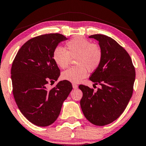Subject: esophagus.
<instances>
[{"mask_svg": "<svg viewBox=\"0 0 146 146\" xmlns=\"http://www.w3.org/2000/svg\"><path fill=\"white\" fill-rule=\"evenodd\" d=\"M72 85H73V89H77V87H78V85H77V84H75V83H73Z\"/></svg>", "mask_w": 146, "mask_h": 146, "instance_id": "esophagus-1", "label": "esophagus"}]
</instances>
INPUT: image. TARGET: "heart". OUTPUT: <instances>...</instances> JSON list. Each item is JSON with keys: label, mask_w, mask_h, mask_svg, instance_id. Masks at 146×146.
I'll return each mask as SVG.
<instances>
[{"label": "heart", "mask_w": 146, "mask_h": 146, "mask_svg": "<svg viewBox=\"0 0 146 146\" xmlns=\"http://www.w3.org/2000/svg\"><path fill=\"white\" fill-rule=\"evenodd\" d=\"M71 58H75L77 66L71 67L61 73V78L70 82L78 83L87 75V70L93 72L100 67L103 59V52L98 44L89 40L75 36L66 43V50L58 46L53 52V59L58 67L65 69Z\"/></svg>", "instance_id": "heart-1"}]
</instances>
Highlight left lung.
I'll return each mask as SVG.
<instances>
[{
  "label": "left lung",
  "mask_w": 146,
  "mask_h": 146,
  "mask_svg": "<svg viewBox=\"0 0 146 146\" xmlns=\"http://www.w3.org/2000/svg\"><path fill=\"white\" fill-rule=\"evenodd\" d=\"M89 37L99 41L103 52L102 63L89 78L102 87L94 92L79 85L83 92L80 105L89 121L103 126L117 119L125 110L133 93L135 71L129 55L115 40L100 34Z\"/></svg>",
  "instance_id": "obj_1"
}]
</instances>
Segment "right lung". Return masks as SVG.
Returning a JSON list of instances; mask_svg holds the SVG:
<instances>
[{
  "label": "right lung",
  "mask_w": 146,
  "mask_h": 146,
  "mask_svg": "<svg viewBox=\"0 0 146 146\" xmlns=\"http://www.w3.org/2000/svg\"><path fill=\"white\" fill-rule=\"evenodd\" d=\"M67 40L63 35L50 33L27 41L17 53L11 67L15 100L23 115L40 127L50 125L61 112L64 101L73 87L69 81H59L48 89L46 84L55 82L60 70L53 59L59 42Z\"/></svg>",
  "instance_id": "right-lung-1"
}]
</instances>
